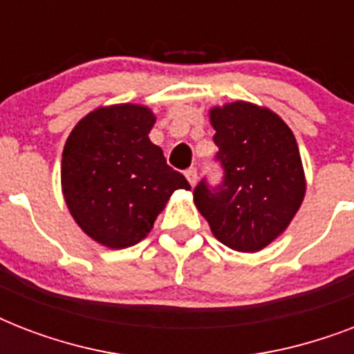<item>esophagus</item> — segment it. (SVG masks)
Returning <instances> with one entry per match:
<instances>
[{
	"label": "esophagus",
	"mask_w": 354,
	"mask_h": 354,
	"mask_svg": "<svg viewBox=\"0 0 354 354\" xmlns=\"http://www.w3.org/2000/svg\"><path fill=\"white\" fill-rule=\"evenodd\" d=\"M185 178H187V182L191 183V187H194V185H196V182H198V172H196V169H194V167H191V169H187V171H185Z\"/></svg>",
	"instance_id": "esophagus-1"
}]
</instances>
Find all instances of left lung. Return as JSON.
<instances>
[{
  "label": "left lung",
  "instance_id": "left-lung-1",
  "mask_svg": "<svg viewBox=\"0 0 354 354\" xmlns=\"http://www.w3.org/2000/svg\"><path fill=\"white\" fill-rule=\"evenodd\" d=\"M216 161L224 178L194 187V204L213 235L236 252L253 253L285 232L305 198L296 138L268 108L244 101L211 108Z\"/></svg>",
  "mask_w": 354,
  "mask_h": 354
}]
</instances>
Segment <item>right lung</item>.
I'll return each instance as SVG.
<instances>
[{"label": "right lung", "instance_id": "1", "mask_svg": "<svg viewBox=\"0 0 354 354\" xmlns=\"http://www.w3.org/2000/svg\"><path fill=\"white\" fill-rule=\"evenodd\" d=\"M147 106L97 108L71 130L62 152V193L80 230L121 250L149 235L176 189H191L149 139Z\"/></svg>", "mask_w": 354, "mask_h": 354}]
</instances>
